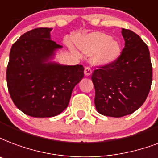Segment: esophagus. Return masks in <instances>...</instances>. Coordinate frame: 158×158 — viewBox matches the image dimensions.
<instances>
[{
    "mask_svg": "<svg viewBox=\"0 0 158 158\" xmlns=\"http://www.w3.org/2000/svg\"><path fill=\"white\" fill-rule=\"evenodd\" d=\"M92 74V70H91V69L89 68V67H86V68L84 69V75L85 76H90Z\"/></svg>",
    "mask_w": 158,
    "mask_h": 158,
    "instance_id": "34e87169",
    "label": "esophagus"
}]
</instances>
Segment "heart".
Masks as SVG:
<instances>
[{"mask_svg":"<svg viewBox=\"0 0 158 158\" xmlns=\"http://www.w3.org/2000/svg\"><path fill=\"white\" fill-rule=\"evenodd\" d=\"M76 46L86 55H92L90 62L96 67H107L116 63L122 47L118 40L103 32H92L74 39Z\"/></svg>","mask_w":158,"mask_h":158,"instance_id":"obj_1","label":"heart"}]
</instances>
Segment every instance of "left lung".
<instances>
[{
    "label": "left lung",
    "mask_w": 158,
    "mask_h": 158,
    "mask_svg": "<svg viewBox=\"0 0 158 158\" xmlns=\"http://www.w3.org/2000/svg\"><path fill=\"white\" fill-rule=\"evenodd\" d=\"M125 41L116 63L96 69L92 74L94 103L99 114L120 118L143 105L152 81L148 47L133 31L122 28Z\"/></svg>",
    "instance_id": "1"
}]
</instances>
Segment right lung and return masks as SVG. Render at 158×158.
Returning <instances> with one entry per match:
<instances>
[{
	"mask_svg": "<svg viewBox=\"0 0 158 158\" xmlns=\"http://www.w3.org/2000/svg\"><path fill=\"white\" fill-rule=\"evenodd\" d=\"M52 28H36L13 44L6 70L8 90L20 111L34 118H49L68 107L72 91L84 78L83 65L55 62L63 47L51 40Z\"/></svg>",
	"mask_w": 158,
	"mask_h": 158,
	"instance_id": "1",
	"label": "right lung"
}]
</instances>
